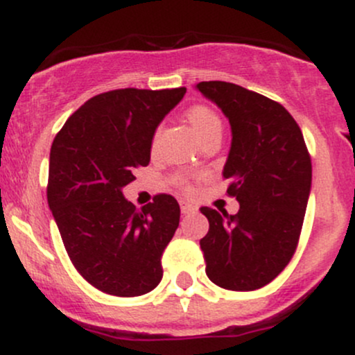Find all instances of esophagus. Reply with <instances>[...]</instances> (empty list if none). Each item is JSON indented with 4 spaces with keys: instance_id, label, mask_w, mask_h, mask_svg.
<instances>
[{
    "instance_id": "1",
    "label": "esophagus",
    "mask_w": 355,
    "mask_h": 355,
    "mask_svg": "<svg viewBox=\"0 0 355 355\" xmlns=\"http://www.w3.org/2000/svg\"><path fill=\"white\" fill-rule=\"evenodd\" d=\"M180 209H182L183 215H190V214H195V211H197V207L191 205L190 202H180Z\"/></svg>"
}]
</instances>
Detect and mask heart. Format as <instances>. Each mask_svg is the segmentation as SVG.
I'll return each mask as SVG.
<instances>
[{
  "instance_id": "heart-1",
  "label": "heart",
  "mask_w": 355,
  "mask_h": 355,
  "mask_svg": "<svg viewBox=\"0 0 355 355\" xmlns=\"http://www.w3.org/2000/svg\"><path fill=\"white\" fill-rule=\"evenodd\" d=\"M187 118H189L191 128L195 130L198 138H202L205 133H209L210 130L220 126V118L215 115L210 108L202 107V105L191 107L189 110V113H187Z\"/></svg>"
}]
</instances>
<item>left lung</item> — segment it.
Returning <instances> with one entry per match:
<instances>
[{"instance_id": "8db88e82", "label": "left lung", "mask_w": 355, "mask_h": 355, "mask_svg": "<svg viewBox=\"0 0 355 355\" xmlns=\"http://www.w3.org/2000/svg\"><path fill=\"white\" fill-rule=\"evenodd\" d=\"M195 88L229 118L230 152L223 178L239 214L202 207L209 234L200 240L209 279L227 291H255L294 255L312 185L302 132L277 101L227 81Z\"/></svg>"}]
</instances>
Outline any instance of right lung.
I'll use <instances>...</instances> for the list:
<instances>
[{
    "label": "right lung",
    "mask_w": 355,
    "mask_h": 355,
    "mask_svg": "<svg viewBox=\"0 0 355 355\" xmlns=\"http://www.w3.org/2000/svg\"><path fill=\"white\" fill-rule=\"evenodd\" d=\"M187 88H123L81 105L55 137L48 205L68 257L85 280L110 295L137 297L160 284L162 254L180 207L157 195L141 210L123 197L150 162L152 140Z\"/></svg>",
    "instance_id": "add662e5"
}]
</instances>
